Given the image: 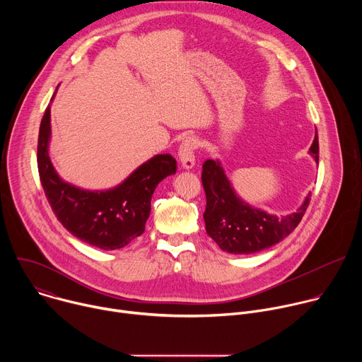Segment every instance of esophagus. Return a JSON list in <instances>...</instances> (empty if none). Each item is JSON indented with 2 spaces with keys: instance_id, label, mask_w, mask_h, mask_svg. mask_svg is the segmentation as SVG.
<instances>
[{
  "instance_id": "esophagus-1",
  "label": "esophagus",
  "mask_w": 362,
  "mask_h": 362,
  "mask_svg": "<svg viewBox=\"0 0 362 362\" xmlns=\"http://www.w3.org/2000/svg\"><path fill=\"white\" fill-rule=\"evenodd\" d=\"M197 139L196 137H186L180 147H179V159H180V163H182V168L183 169H192L196 163V159H194V151L197 148Z\"/></svg>"
}]
</instances>
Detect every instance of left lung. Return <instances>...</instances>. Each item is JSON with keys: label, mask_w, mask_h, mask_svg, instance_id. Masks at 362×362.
<instances>
[{"label": "left lung", "mask_w": 362, "mask_h": 362, "mask_svg": "<svg viewBox=\"0 0 362 362\" xmlns=\"http://www.w3.org/2000/svg\"><path fill=\"white\" fill-rule=\"evenodd\" d=\"M309 154L318 163V136H315ZM202 168V183L206 193L203 214L206 232L222 250L229 253L247 255L276 245L298 226L311 200L309 192L296 212L286 216L271 215L253 208L236 194L219 160H206Z\"/></svg>", "instance_id": "obj_1"}]
</instances>
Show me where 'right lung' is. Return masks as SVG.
<instances>
[{"label": "right lung", "mask_w": 362, "mask_h": 362, "mask_svg": "<svg viewBox=\"0 0 362 362\" xmlns=\"http://www.w3.org/2000/svg\"><path fill=\"white\" fill-rule=\"evenodd\" d=\"M49 137L48 106L40 124L37 165L45 197L62 225L73 236L103 250L124 247L140 236L150 215L154 189L176 173V160L170 154L153 156L116 187L86 190L59 176L48 154Z\"/></svg>", "instance_id": "1"}]
</instances>
